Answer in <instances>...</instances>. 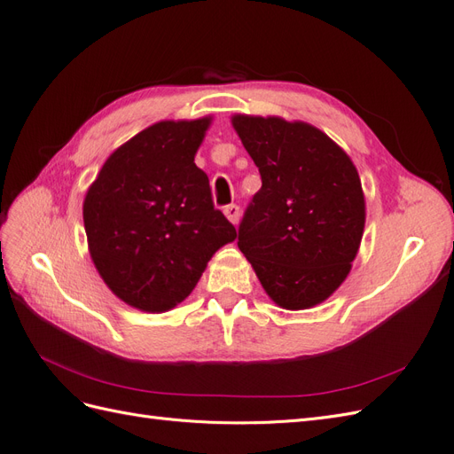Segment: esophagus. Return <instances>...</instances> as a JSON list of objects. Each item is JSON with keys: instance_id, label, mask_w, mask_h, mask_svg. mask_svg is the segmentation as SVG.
<instances>
[{"instance_id": "1", "label": "esophagus", "mask_w": 454, "mask_h": 454, "mask_svg": "<svg viewBox=\"0 0 454 454\" xmlns=\"http://www.w3.org/2000/svg\"><path fill=\"white\" fill-rule=\"evenodd\" d=\"M223 212H225L227 219H229V222H231L232 225H237V223H239V219H240V208H239L237 204H229V206H225Z\"/></svg>"}]
</instances>
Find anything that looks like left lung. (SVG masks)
I'll return each mask as SVG.
<instances>
[{"label":"left lung","mask_w":454,"mask_h":454,"mask_svg":"<svg viewBox=\"0 0 454 454\" xmlns=\"http://www.w3.org/2000/svg\"><path fill=\"white\" fill-rule=\"evenodd\" d=\"M232 127L261 174L239 225V248L282 309L322 303L358 254L365 200L358 170L307 122L235 115Z\"/></svg>","instance_id":"1"}]
</instances>
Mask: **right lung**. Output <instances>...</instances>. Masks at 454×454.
<instances>
[{"mask_svg": "<svg viewBox=\"0 0 454 454\" xmlns=\"http://www.w3.org/2000/svg\"><path fill=\"white\" fill-rule=\"evenodd\" d=\"M210 121L155 122L117 147L87 191L94 267L134 309L164 312L182 303L212 255L237 239L195 164Z\"/></svg>", "mask_w": 454, "mask_h": 454, "instance_id": "add662e5", "label": "right lung"}]
</instances>
